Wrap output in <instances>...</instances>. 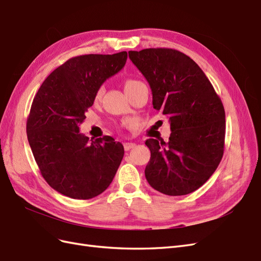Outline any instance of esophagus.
<instances>
[{
	"mask_svg": "<svg viewBox=\"0 0 261 261\" xmlns=\"http://www.w3.org/2000/svg\"><path fill=\"white\" fill-rule=\"evenodd\" d=\"M135 146H136V144H134V143H125L124 144V149L126 150V151H128V150L133 149Z\"/></svg>",
	"mask_w": 261,
	"mask_h": 261,
	"instance_id": "esophagus-1",
	"label": "esophagus"
}]
</instances>
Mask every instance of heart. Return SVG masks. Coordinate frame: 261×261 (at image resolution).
I'll use <instances>...</instances> for the list:
<instances>
[{"label":"heart","mask_w":261,"mask_h":261,"mask_svg":"<svg viewBox=\"0 0 261 261\" xmlns=\"http://www.w3.org/2000/svg\"><path fill=\"white\" fill-rule=\"evenodd\" d=\"M137 83H139V82H138V81H135V80H128V81H126V83H125V89H126V88H129V87H132V86H134V85H136ZM103 92H105L103 86L99 87L97 92H96V96H94V98H96V100H99V99L102 97V94H103Z\"/></svg>","instance_id":"heart-1"}]
</instances>
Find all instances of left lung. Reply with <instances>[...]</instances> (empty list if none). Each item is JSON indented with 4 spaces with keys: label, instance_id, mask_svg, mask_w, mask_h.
I'll use <instances>...</instances> for the list:
<instances>
[{
    "label": "left lung",
    "instance_id": "obj_1",
    "mask_svg": "<svg viewBox=\"0 0 261 261\" xmlns=\"http://www.w3.org/2000/svg\"><path fill=\"white\" fill-rule=\"evenodd\" d=\"M129 59L152 91V105L169 116V143L147 139L150 161L145 175L152 188L169 196L195 192L222 159L225 112L207 76L186 54L156 48L129 51Z\"/></svg>",
    "mask_w": 261,
    "mask_h": 261
}]
</instances>
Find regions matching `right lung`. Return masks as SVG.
I'll list each match as a JSON object with an SVG mask.
<instances>
[{
  "instance_id": "right-lung-1",
  "label": "right lung",
  "mask_w": 261,
  "mask_h": 261,
  "mask_svg": "<svg viewBox=\"0 0 261 261\" xmlns=\"http://www.w3.org/2000/svg\"><path fill=\"white\" fill-rule=\"evenodd\" d=\"M127 52L86 54L45 78L31 105L27 137L41 175L74 199H91L111 184L124 147L111 136L89 140L80 133L99 87L124 67Z\"/></svg>"
}]
</instances>
